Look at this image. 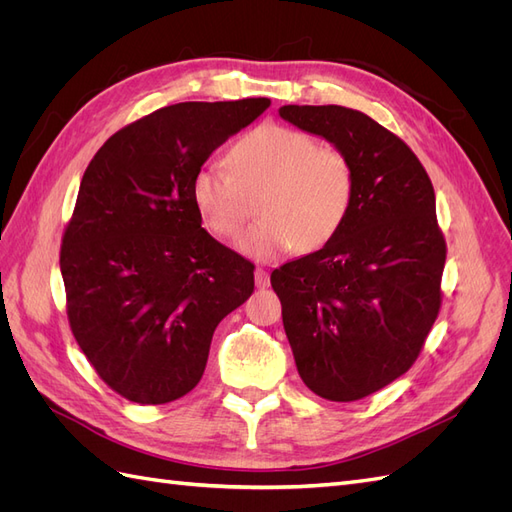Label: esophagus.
<instances>
[{
	"label": "esophagus",
	"mask_w": 512,
	"mask_h": 512,
	"mask_svg": "<svg viewBox=\"0 0 512 512\" xmlns=\"http://www.w3.org/2000/svg\"><path fill=\"white\" fill-rule=\"evenodd\" d=\"M254 282L258 288H267L269 286V273L265 269H256L254 271Z\"/></svg>",
	"instance_id": "esophagus-1"
}]
</instances>
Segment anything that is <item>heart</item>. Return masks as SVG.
<instances>
[{"instance_id": "heart-1", "label": "heart", "mask_w": 512, "mask_h": 512, "mask_svg": "<svg viewBox=\"0 0 512 512\" xmlns=\"http://www.w3.org/2000/svg\"><path fill=\"white\" fill-rule=\"evenodd\" d=\"M354 177L339 149L318 147L312 136L267 123L230 149L228 162L211 160L192 179V203L215 237H232L247 218L245 194L260 192V222L247 228L237 250L271 260L290 247L309 252L342 226Z\"/></svg>"}]
</instances>
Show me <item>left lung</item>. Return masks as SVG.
I'll return each mask as SVG.
<instances>
[{
    "label": "left lung",
    "instance_id": "1",
    "mask_svg": "<svg viewBox=\"0 0 512 512\" xmlns=\"http://www.w3.org/2000/svg\"><path fill=\"white\" fill-rule=\"evenodd\" d=\"M348 158L354 190L318 252L271 273L284 331L309 391L354 401L406 374L438 318L446 245L436 194L412 149L346 106L280 108Z\"/></svg>",
    "mask_w": 512,
    "mask_h": 512
}]
</instances>
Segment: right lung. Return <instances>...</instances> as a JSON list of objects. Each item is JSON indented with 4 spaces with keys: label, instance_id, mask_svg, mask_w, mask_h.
<instances>
[{
    "label": "right lung",
    "instance_id": "right-lung-1",
    "mask_svg": "<svg viewBox=\"0 0 512 512\" xmlns=\"http://www.w3.org/2000/svg\"><path fill=\"white\" fill-rule=\"evenodd\" d=\"M269 104L164 106L89 162L59 267L76 342L121 397L158 406L190 393L215 327L254 292L252 262L203 228L192 179Z\"/></svg>",
    "mask_w": 512,
    "mask_h": 512
}]
</instances>
